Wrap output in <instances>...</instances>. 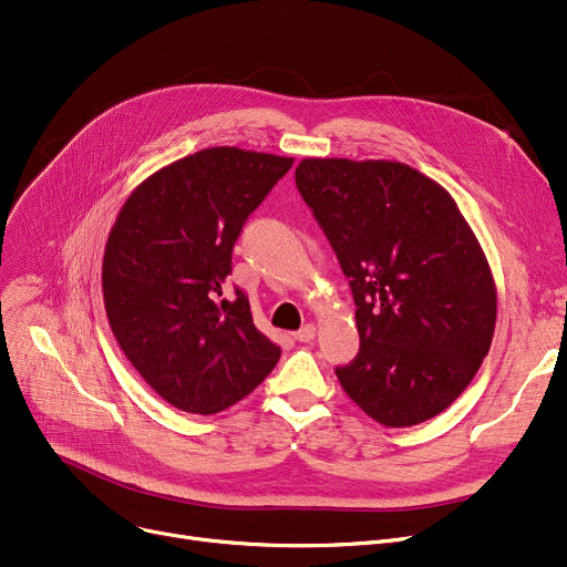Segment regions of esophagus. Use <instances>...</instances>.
<instances>
[{
    "mask_svg": "<svg viewBox=\"0 0 567 567\" xmlns=\"http://www.w3.org/2000/svg\"><path fill=\"white\" fill-rule=\"evenodd\" d=\"M315 336H317L315 323H306L301 331H296V333H293V340H299V342H310V340H315Z\"/></svg>",
    "mask_w": 567,
    "mask_h": 567,
    "instance_id": "esophagus-1",
    "label": "esophagus"
}]
</instances>
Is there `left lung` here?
I'll return each instance as SVG.
<instances>
[{
  "instance_id": "left-lung-1",
  "label": "left lung",
  "mask_w": 567,
  "mask_h": 567,
  "mask_svg": "<svg viewBox=\"0 0 567 567\" xmlns=\"http://www.w3.org/2000/svg\"><path fill=\"white\" fill-rule=\"evenodd\" d=\"M296 186L329 238L355 303L361 349L336 368L385 427L449 409L496 326L487 257L451 193L398 161L303 158Z\"/></svg>"
}]
</instances>
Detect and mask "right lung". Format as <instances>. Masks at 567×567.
<instances>
[{
	"instance_id": "add662e5",
	"label": "right lung",
	"mask_w": 567,
	"mask_h": 567,
	"mask_svg": "<svg viewBox=\"0 0 567 567\" xmlns=\"http://www.w3.org/2000/svg\"><path fill=\"white\" fill-rule=\"evenodd\" d=\"M293 158L212 146L154 172L118 212L103 255L110 329L172 406L212 415L252 393L280 347L252 323L248 296L223 299L248 216Z\"/></svg>"
}]
</instances>
